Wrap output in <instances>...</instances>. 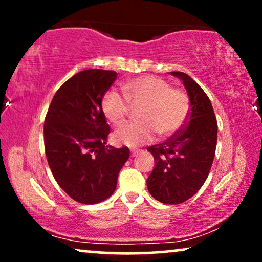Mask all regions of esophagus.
Returning <instances> with one entry per match:
<instances>
[{"label": "esophagus", "instance_id": "1", "mask_svg": "<svg viewBox=\"0 0 262 262\" xmlns=\"http://www.w3.org/2000/svg\"><path fill=\"white\" fill-rule=\"evenodd\" d=\"M139 154V150H131V156H136Z\"/></svg>", "mask_w": 262, "mask_h": 262}]
</instances>
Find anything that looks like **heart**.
<instances>
[{
	"label": "heart",
	"instance_id": "heart-1",
	"mask_svg": "<svg viewBox=\"0 0 262 262\" xmlns=\"http://www.w3.org/2000/svg\"><path fill=\"white\" fill-rule=\"evenodd\" d=\"M124 95L108 91L103 95L101 108L107 120L113 125L124 121L128 103L142 105L137 123H128L116 130L113 141L117 144L135 146L151 142L157 132L169 137L184 126L189 113V100L181 89L171 88L166 80L143 76L125 82Z\"/></svg>",
	"mask_w": 262,
	"mask_h": 262
}]
</instances>
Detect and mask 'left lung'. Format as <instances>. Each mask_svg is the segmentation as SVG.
<instances>
[{"instance_id": "left-lung-1", "label": "left lung", "mask_w": 262, "mask_h": 262, "mask_svg": "<svg viewBox=\"0 0 262 262\" xmlns=\"http://www.w3.org/2000/svg\"><path fill=\"white\" fill-rule=\"evenodd\" d=\"M170 74L184 83L191 110L180 131L148 148L155 167L146 186L156 200L175 205L194 195L207 179L216 152L217 120L209 96L200 85L181 71Z\"/></svg>"}]
</instances>
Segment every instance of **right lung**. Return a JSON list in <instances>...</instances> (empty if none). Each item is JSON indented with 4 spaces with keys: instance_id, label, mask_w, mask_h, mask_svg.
<instances>
[{
    "instance_id": "1",
    "label": "right lung",
    "mask_w": 262,
    "mask_h": 262,
    "mask_svg": "<svg viewBox=\"0 0 262 262\" xmlns=\"http://www.w3.org/2000/svg\"><path fill=\"white\" fill-rule=\"evenodd\" d=\"M116 71L87 69L69 78L53 96L44 123L45 154L60 188L81 204H98L116 191L127 146L107 145L110 126L102 112Z\"/></svg>"
}]
</instances>
